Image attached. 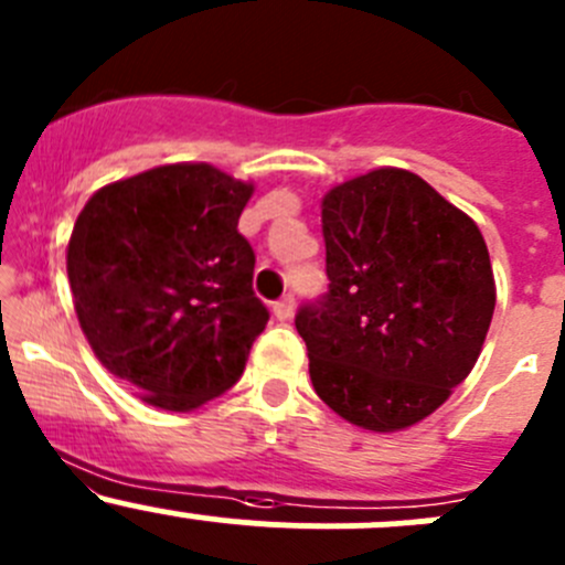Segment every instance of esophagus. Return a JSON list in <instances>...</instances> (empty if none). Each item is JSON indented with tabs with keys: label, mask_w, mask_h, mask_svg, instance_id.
I'll return each instance as SVG.
<instances>
[{
	"label": "esophagus",
	"mask_w": 565,
	"mask_h": 565,
	"mask_svg": "<svg viewBox=\"0 0 565 565\" xmlns=\"http://www.w3.org/2000/svg\"><path fill=\"white\" fill-rule=\"evenodd\" d=\"M292 311H295V298H292V295H284L281 300L273 302V317H276L278 322H287V319L292 317Z\"/></svg>",
	"instance_id": "esophagus-1"
}]
</instances>
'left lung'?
Here are the masks:
<instances>
[{
  "instance_id": "obj_1",
  "label": "left lung",
  "mask_w": 565,
  "mask_h": 565,
  "mask_svg": "<svg viewBox=\"0 0 565 565\" xmlns=\"http://www.w3.org/2000/svg\"><path fill=\"white\" fill-rule=\"evenodd\" d=\"M328 292L295 328L317 395L365 430L436 412L471 373L495 281L477 224L408 170L382 168L322 200Z\"/></svg>"
}]
</instances>
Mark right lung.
I'll return each instance as SVG.
<instances>
[{
  "mask_svg": "<svg viewBox=\"0 0 565 565\" xmlns=\"http://www.w3.org/2000/svg\"><path fill=\"white\" fill-rule=\"evenodd\" d=\"M252 192L211 164H164L99 189L75 222L67 276L81 328L151 406L189 412L233 387L270 319L237 233Z\"/></svg>",
  "mask_w": 565,
  "mask_h": 565,
  "instance_id": "add662e5",
  "label": "right lung"
}]
</instances>
